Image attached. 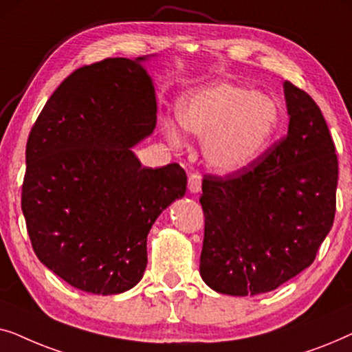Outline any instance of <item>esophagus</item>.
<instances>
[{
    "label": "esophagus",
    "instance_id": "esophagus-1",
    "mask_svg": "<svg viewBox=\"0 0 352 352\" xmlns=\"http://www.w3.org/2000/svg\"><path fill=\"white\" fill-rule=\"evenodd\" d=\"M189 190L192 194H199L201 190V176L200 175H190L189 176Z\"/></svg>",
    "mask_w": 352,
    "mask_h": 352
}]
</instances>
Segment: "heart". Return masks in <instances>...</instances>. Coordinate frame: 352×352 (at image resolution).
Here are the masks:
<instances>
[{"label": "heart", "mask_w": 352, "mask_h": 352, "mask_svg": "<svg viewBox=\"0 0 352 352\" xmlns=\"http://www.w3.org/2000/svg\"><path fill=\"white\" fill-rule=\"evenodd\" d=\"M182 129L204 139L208 165L221 173L243 170L271 146L280 124V110L271 96L235 83H214L182 96L176 107ZM171 146L182 136L175 123H163Z\"/></svg>", "instance_id": "b5f03b06"}]
</instances>
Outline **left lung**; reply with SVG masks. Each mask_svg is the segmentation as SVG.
<instances>
[{
    "instance_id": "obj_1",
    "label": "left lung",
    "mask_w": 352,
    "mask_h": 352,
    "mask_svg": "<svg viewBox=\"0 0 352 352\" xmlns=\"http://www.w3.org/2000/svg\"><path fill=\"white\" fill-rule=\"evenodd\" d=\"M287 136L228 176H205L200 276L214 292L276 290L309 267L335 219L338 158L320 109L283 83Z\"/></svg>"
}]
</instances>
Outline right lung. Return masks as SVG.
I'll return each mask as SVG.
<instances>
[{
	"label": "right lung",
	"instance_id": "add662e5",
	"mask_svg": "<svg viewBox=\"0 0 352 352\" xmlns=\"http://www.w3.org/2000/svg\"><path fill=\"white\" fill-rule=\"evenodd\" d=\"M147 59L115 57L75 70L27 141L22 211L32 247L62 280L96 295L141 280L152 224L186 194L177 163L153 170L131 151L157 124Z\"/></svg>",
	"mask_w": 352,
	"mask_h": 352
}]
</instances>
